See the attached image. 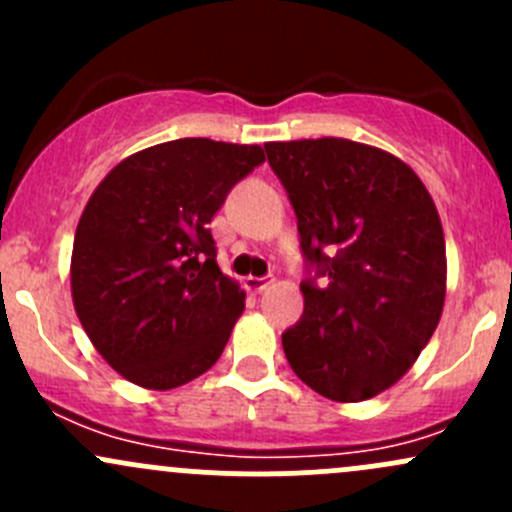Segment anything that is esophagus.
I'll use <instances>...</instances> for the list:
<instances>
[{
  "mask_svg": "<svg viewBox=\"0 0 512 512\" xmlns=\"http://www.w3.org/2000/svg\"><path fill=\"white\" fill-rule=\"evenodd\" d=\"M270 277H247V287L252 289V292H262V289L270 287Z\"/></svg>",
  "mask_w": 512,
  "mask_h": 512,
  "instance_id": "1",
  "label": "esophagus"
}]
</instances>
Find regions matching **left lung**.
<instances>
[{"label": "left lung", "instance_id": "1", "mask_svg": "<svg viewBox=\"0 0 512 512\" xmlns=\"http://www.w3.org/2000/svg\"><path fill=\"white\" fill-rule=\"evenodd\" d=\"M297 215L304 312L282 332L294 374L332 401L401 379L446 297V242L426 185L404 160L347 138L265 143Z\"/></svg>", "mask_w": 512, "mask_h": 512}]
</instances>
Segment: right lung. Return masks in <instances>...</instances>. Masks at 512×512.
Instances as JSON below:
<instances>
[{"label":"right lung","mask_w":512,"mask_h":512,"mask_svg":"<svg viewBox=\"0 0 512 512\" xmlns=\"http://www.w3.org/2000/svg\"><path fill=\"white\" fill-rule=\"evenodd\" d=\"M262 163L260 146L180 138L121 160L86 203L74 307L98 354L133 384L175 389L223 354L245 292L220 272L208 225Z\"/></svg>","instance_id":"add662e5"}]
</instances>
